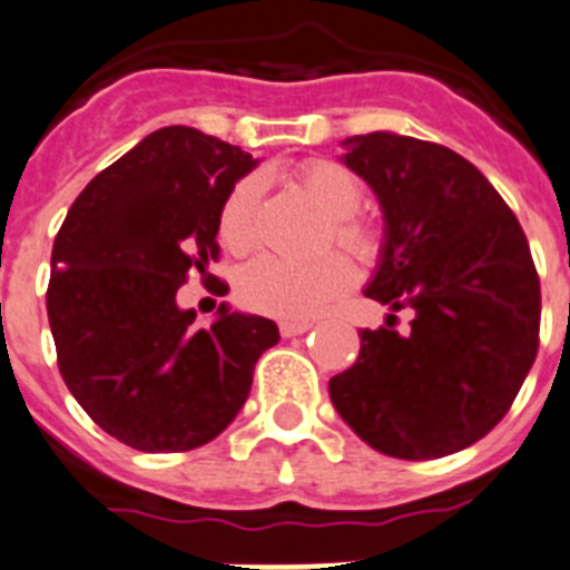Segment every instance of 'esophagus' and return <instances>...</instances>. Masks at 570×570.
I'll return each instance as SVG.
<instances>
[{"instance_id":"esophagus-1","label":"esophagus","mask_w":570,"mask_h":570,"mask_svg":"<svg viewBox=\"0 0 570 570\" xmlns=\"http://www.w3.org/2000/svg\"><path fill=\"white\" fill-rule=\"evenodd\" d=\"M308 328H312V323H295V320H284V323H281V336L292 340V336L306 334Z\"/></svg>"}]
</instances>
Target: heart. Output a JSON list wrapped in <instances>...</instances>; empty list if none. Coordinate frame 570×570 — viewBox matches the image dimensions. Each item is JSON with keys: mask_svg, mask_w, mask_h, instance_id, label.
<instances>
[{"mask_svg": "<svg viewBox=\"0 0 570 570\" xmlns=\"http://www.w3.org/2000/svg\"><path fill=\"white\" fill-rule=\"evenodd\" d=\"M303 189L331 217V234L358 262H373L381 250L379 230L356 217L362 186L334 161H308L297 169ZM262 200V178L245 175L219 206V239L228 250L245 253L256 245V212ZM353 284V267L342 256L317 262H289L281 256H258L245 264L236 278L242 306L281 320H312L340 301Z\"/></svg>", "mask_w": 570, "mask_h": 570, "instance_id": "b5f03b06", "label": "heart"}]
</instances>
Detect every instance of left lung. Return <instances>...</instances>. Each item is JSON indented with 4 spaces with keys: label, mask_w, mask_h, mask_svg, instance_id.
<instances>
[{
    "label": "left lung",
    "mask_w": 570,
    "mask_h": 570,
    "mask_svg": "<svg viewBox=\"0 0 570 570\" xmlns=\"http://www.w3.org/2000/svg\"><path fill=\"white\" fill-rule=\"evenodd\" d=\"M384 212L364 295L412 308L406 334L358 331L353 367L328 381L353 432L395 460L468 449L510 412L538 356L540 278L521 223L460 153L397 132L342 141Z\"/></svg>",
    "instance_id": "obj_1"
}]
</instances>
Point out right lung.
<instances>
[{
    "label": "right lung",
    "mask_w": 570,
    "mask_h": 570,
    "mask_svg": "<svg viewBox=\"0 0 570 570\" xmlns=\"http://www.w3.org/2000/svg\"><path fill=\"white\" fill-rule=\"evenodd\" d=\"M256 167L239 147L173 125L141 138L80 191L52 245L47 314L58 367L88 417L147 454L212 443L281 340L219 306L212 328L175 295L219 258V206Z\"/></svg>",
    "instance_id": "add662e5"
}]
</instances>
